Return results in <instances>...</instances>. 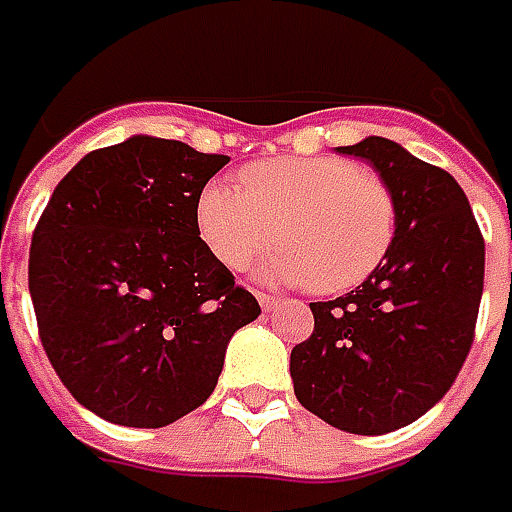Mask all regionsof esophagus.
I'll list each match as a JSON object with an SVG mask.
<instances>
[{"label":"esophagus","instance_id":"1","mask_svg":"<svg viewBox=\"0 0 512 512\" xmlns=\"http://www.w3.org/2000/svg\"><path fill=\"white\" fill-rule=\"evenodd\" d=\"M259 305H262V310H276V307L282 305V299H279V296H267V293H259Z\"/></svg>","mask_w":512,"mask_h":512}]
</instances>
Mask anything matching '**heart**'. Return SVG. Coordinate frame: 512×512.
<instances>
[{"instance_id":"b5f03b06","label":"heart","mask_w":512,"mask_h":512,"mask_svg":"<svg viewBox=\"0 0 512 512\" xmlns=\"http://www.w3.org/2000/svg\"><path fill=\"white\" fill-rule=\"evenodd\" d=\"M202 242L227 270H247L276 242L262 279L344 293L384 259L396 230V205L382 179L353 162L267 159L242 173V187L213 179L196 202Z\"/></svg>"}]
</instances>
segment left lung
Listing matches in <instances>:
<instances>
[{"label":"left lung","mask_w":512,"mask_h":512,"mask_svg":"<svg viewBox=\"0 0 512 512\" xmlns=\"http://www.w3.org/2000/svg\"><path fill=\"white\" fill-rule=\"evenodd\" d=\"M379 173L396 205L384 259L339 299L313 302V333L290 353L302 407L344 433L416 422L456 382L473 344L484 239L459 182L399 142L336 148Z\"/></svg>","instance_id":"left-lung-1"}]
</instances>
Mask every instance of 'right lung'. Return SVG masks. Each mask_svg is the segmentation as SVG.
<instances>
[{
  "mask_svg": "<svg viewBox=\"0 0 512 512\" xmlns=\"http://www.w3.org/2000/svg\"><path fill=\"white\" fill-rule=\"evenodd\" d=\"M227 162L130 136L76 162L33 230L42 347L105 422L165 427L205 404L227 342L262 313L196 227L199 193Z\"/></svg>",
  "mask_w": 512,
  "mask_h": 512,
  "instance_id": "right-lung-1",
  "label": "right lung"
}]
</instances>
